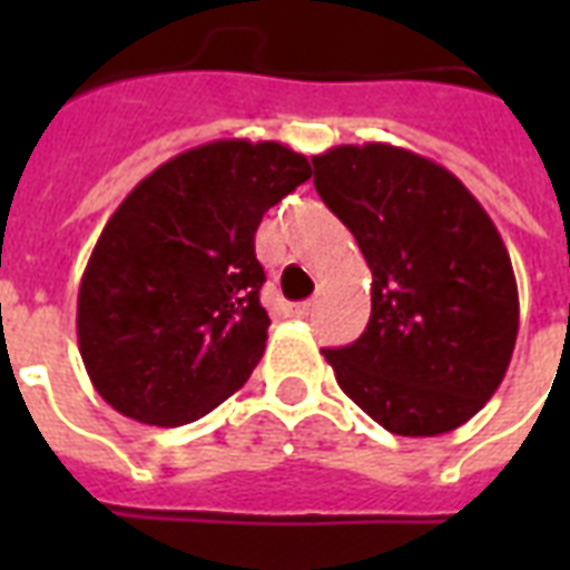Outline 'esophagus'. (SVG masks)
Here are the masks:
<instances>
[{"mask_svg": "<svg viewBox=\"0 0 570 570\" xmlns=\"http://www.w3.org/2000/svg\"><path fill=\"white\" fill-rule=\"evenodd\" d=\"M313 313V302H298L289 307V316H295V320H307Z\"/></svg>", "mask_w": 570, "mask_h": 570, "instance_id": "1", "label": "esophagus"}]
</instances>
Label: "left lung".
<instances>
[{"instance_id":"1","label":"left lung","mask_w":570,"mask_h":570,"mask_svg":"<svg viewBox=\"0 0 570 570\" xmlns=\"http://www.w3.org/2000/svg\"><path fill=\"white\" fill-rule=\"evenodd\" d=\"M313 186L373 272L366 331L322 348L343 393L402 438L464 425L500 387L521 320L491 215L443 165L381 141L313 156Z\"/></svg>"}]
</instances>
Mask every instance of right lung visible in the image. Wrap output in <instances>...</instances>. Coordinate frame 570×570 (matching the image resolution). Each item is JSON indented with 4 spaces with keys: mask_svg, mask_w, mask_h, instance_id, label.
I'll return each instance as SVG.
<instances>
[{
    "mask_svg": "<svg viewBox=\"0 0 570 570\" xmlns=\"http://www.w3.org/2000/svg\"><path fill=\"white\" fill-rule=\"evenodd\" d=\"M304 180L311 163L286 145L218 138L124 197L76 302L79 355L115 411L186 425L248 381L268 340L254 233Z\"/></svg>",
    "mask_w": 570,
    "mask_h": 570,
    "instance_id": "add662e5",
    "label": "right lung"
}]
</instances>
